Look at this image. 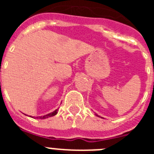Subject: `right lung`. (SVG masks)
I'll use <instances>...</instances> for the list:
<instances>
[{"mask_svg":"<svg viewBox=\"0 0 154 154\" xmlns=\"http://www.w3.org/2000/svg\"><path fill=\"white\" fill-rule=\"evenodd\" d=\"M57 113H58V109L55 110L54 112H51V113H49V114H47V115L43 116H40V117H39V119H46V118L51 117V116H54L56 115Z\"/></svg>","mask_w":154,"mask_h":154,"instance_id":"1","label":"right lung"}]
</instances>
